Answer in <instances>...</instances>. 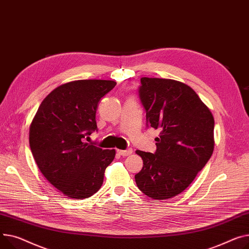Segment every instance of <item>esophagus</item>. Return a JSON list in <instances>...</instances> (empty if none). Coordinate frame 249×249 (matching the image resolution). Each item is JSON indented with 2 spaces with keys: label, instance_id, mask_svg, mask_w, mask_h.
Listing matches in <instances>:
<instances>
[{
  "label": "esophagus",
  "instance_id": "obj_1",
  "mask_svg": "<svg viewBox=\"0 0 249 249\" xmlns=\"http://www.w3.org/2000/svg\"><path fill=\"white\" fill-rule=\"evenodd\" d=\"M117 152L120 155L125 157V156H129V155H131L132 153H133V150H132V149H127V150H117Z\"/></svg>",
  "mask_w": 249,
  "mask_h": 249
}]
</instances>
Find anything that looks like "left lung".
Masks as SVG:
<instances>
[{
	"label": "left lung",
	"mask_w": 249,
	"mask_h": 249,
	"mask_svg": "<svg viewBox=\"0 0 249 249\" xmlns=\"http://www.w3.org/2000/svg\"><path fill=\"white\" fill-rule=\"evenodd\" d=\"M139 95L147 125L160 135L154 154L136 150L143 160L136 184L152 199H169L183 192L210 159L213 115L191 87L176 80L143 77Z\"/></svg>",
	"instance_id": "1"
}]
</instances>
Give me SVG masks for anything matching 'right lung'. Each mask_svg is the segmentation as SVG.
Returning a JSON list of instances; mask_svg holds the SVG:
<instances>
[{"label": "right lung", "mask_w": 249, "mask_h": 249, "mask_svg": "<svg viewBox=\"0 0 249 249\" xmlns=\"http://www.w3.org/2000/svg\"><path fill=\"white\" fill-rule=\"evenodd\" d=\"M116 86L109 80H76L55 88L41 103L29 143L45 178L65 196L85 199L101 188L115 149L83 142L97 129L96 109Z\"/></svg>", "instance_id": "right-lung-1"}]
</instances>
